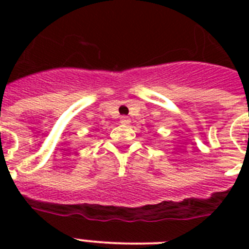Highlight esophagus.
Returning a JSON list of instances; mask_svg holds the SVG:
<instances>
[{
	"instance_id": "1",
	"label": "esophagus",
	"mask_w": 249,
	"mask_h": 249,
	"mask_svg": "<svg viewBox=\"0 0 249 249\" xmlns=\"http://www.w3.org/2000/svg\"><path fill=\"white\" fill-rule=\"evenodd\" d=\"M129 122H131V120H129V117H127V116H122V117H121V123H122V124H128Z\"/></svg>"
}]
</instances>
